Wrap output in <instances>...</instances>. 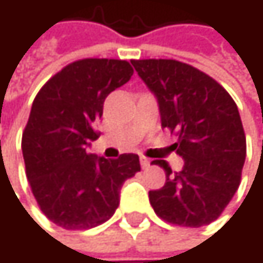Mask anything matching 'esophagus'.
Returning a JSON list of instances; mask_svg holds the SVG:
<instances>
[{"label": "esophagus", "mask_w": 263, "mask_h": 263, "mask_svg": "<svg viewBox=\"0 0 263 263\" xmlns=\"http://www.w3.org/2000/svg\"><path fill=\"white\" fill-rule=\"evenodd\" d=\"M140 164H141V167H143V169H146V167H149V166H151V160H149V158H146V157H140Z\"/></svg>", "instance_id": "1"}]
</instances>
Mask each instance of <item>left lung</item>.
Masks as SVG:
<instances>
[{"label": "left lung", "mask_w": 263, "mask_h": 263, "mask_svg": "<svg viewBox=\"0 0 263 263\" xmlns=\"http://www.w3.org/2000/svg\"><path fill=\"white\" fill-rule=\"evenodd\" d=\"M132 65L154 92L161 128L178 135L172 149L183 157L181 172L154 160L166 183L149 192L155 213L177 226L202 227L224 212L240 183L247 143L232 96L205 73L174 59H141Z\"/></svg>", "instance_id": "1"}]
</instances>
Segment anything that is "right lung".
Masks as SVG:
<instances>
[{
  "label": "right lung",
  "mask_w": 263,
  "mask_h": 263,
  "mask_svg": "<svg viewBox=\"0 0 263 263\" xmlns=\"http://www.w3.org/2000/svg\"><path fill=\"white\" fill-rule=\"evenodd\" d=\"M120 59L76 61L48 80L33 100L23 132L27 180L42 213L65 230L108 221L123 183L140 171L135 154L106 160L88 154L109 92L131 79Z\"/></svg>",
  "instance_id": "right-lung-1"
}]
</instances>
